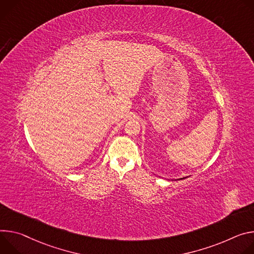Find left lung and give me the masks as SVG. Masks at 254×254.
<instances>
[{
  "label": "left lung",
  "instance_id": "obj_1",
  "mask_svg": "<svg viewBox=\"0 0 254 254\" xmlns=\"http://www.w3.org/2000/svg\"><path fill=\"white\" fill-rule=\"evenodd\" d=\"M184 179H186V178H184ZM181 180H182V179H181Z\"/></svg>",
  "mask_w": 254,
  "mask_h": 254
}]
</instances>
